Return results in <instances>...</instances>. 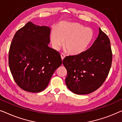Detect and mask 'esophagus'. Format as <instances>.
Returning a JSON list of instances; mask_svg holds the SVG:
<instances>
[{"label":"esophagus","instance_id":"obj_1","mask_svg":"<svg viewBox=\"0 0 122 122\" xmlns=\"http://www.w3.org/2000/svg\"><path fill=\"white\" fill-rule=\"evenodd\" d=\"M61 60H63L64 59L65 57H66V55H65L64 53H61Z\"/></svg>","mask_w":122,"mask_h":122}]
</instances>
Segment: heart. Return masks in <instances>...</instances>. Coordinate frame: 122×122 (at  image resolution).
<instances>
[{
  "label": "heart",
  "mask_w": 122,
  "mask_h": 122,
  "mask_svg": "<svg viewBox=\"0 0 122 122\" xmlns=\"http://www.w3.org/2000/svg\"><path fill=\"white\" fill-rule=\"evenodd\" d=\"M94 33L91 28L78 23L63 21L50 33V40L56 50H59L64 43L70 54L79 55L85 52L93 42Z\"/></svg>",
  "instance_id": "b5f03b06"
}]
</instances>
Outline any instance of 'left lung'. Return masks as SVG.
<instances>
[{
  "label": "left lung",
  "instance_id": "8db88e82",
  "mask_svg": "<svg viewBox=\"0 0 122 122\" xmlns=\"http://www.w3.org/2000/svg\"><path fill=\"white\" fill-rule=\"evenodd\" d=\"M91 48L82 54L66 56L63 64L67 71L66 84L74 94L84 95L98 89L111 69L112 53L108 36L99 28Z\"/></svg>",
  "mask_w": 122,
  "mask_h": 122
}]
</instances>
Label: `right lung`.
I'll list each match as a JSON object with an SVG mask.
<instances>
[{
  "instance_id": "1",
  "label": "right lung",
  "mask_w": 122,
  "mask_h": 122,
  "mask_svg": "<svg viewBox=\"0 0 122 122\" xmlns=\"http://www.w3.org/2000/svg\"><path fill=\"white\" fill-rule=\"evenodd\" d=\"M51 29L28 22L16 31L9 52V66L15 81L28 92L39 93L62 64L61 56L48 46Z\"/></svg>"
}]
</instances>
